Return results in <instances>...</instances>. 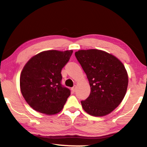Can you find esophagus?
Returning <instances> with one entry per match:
<instances>
[{
    "label": "esophagus",
    "instance_id": "esophagus-1",
    "mask_svg": "<svg viewBox=\"0 0 147 147\" xmlns=\"http://www.w3.org/2000/svg\"><path fill=\"white\" fill-rule=\"evenodd\" d=\"M76 86H74V87H72V88H71V90H72V91H73V92H74L76 91Z\"/></svg>",
    "mask_w": 147,
    "mask_h": 147
}]
</instances>
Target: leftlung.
Listing matches in <instances>:
<instances>
[{"label":"left lung","instance_id":"obj_1","mask_svg":"<svg viewBox=\"0 0 147 147\" xmlns=\"http://www.w3.org/2000/svg\"><path fill=\"white\" fill-rule=\"evenodd\" d=\"M75 55L91 88L88 98L81 101L82 108L92 116L107 115L126 94L128 78L125 67L118 58L101 50H79Z\"/></svg>","mask_w":147,"mask_h":147}]
</instances>
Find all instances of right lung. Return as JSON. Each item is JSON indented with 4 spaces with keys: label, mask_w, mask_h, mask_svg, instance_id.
Returning a JSON list of instances; mask_svg holds the SVG:
<instances>
[{
    "label": "right lung",
    "mask_w": 147,
    "mask_h": 147,
    "mask_svg": "<svg viewBox=\"0 0 147 147\" xmlns=\"http://www.w3.org/2000/svg\"><path fill=\"white\" fill-rule=\"evenodd\" d=\"M73 51L49 50L31 58L22 70L20 87L22 95L32 108L48 115L63 109L70 90L61 84V69Z\"/></svg>",
    "instance_id": "obj_1"
}]
</instances>
